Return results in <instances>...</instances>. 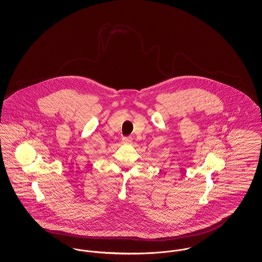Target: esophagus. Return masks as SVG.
Wrapping results in <instances>:
<instances>
[{
  "mask_svg": "<svg viewBox=\"0 0 262 262\" xmlns=\"http://www.w3.org/2000/svg\"><path fill=\"white\" fill-rule=\"evenodd\" d=\"M133 142V138L130 137H123V143L125 144H130Z\"/></svg>",
  "mask_w": 262,
  "mask_h": 262,
  "instance_id": "esophagus-1",
  "label": "esophagus"
}]
</instances>
